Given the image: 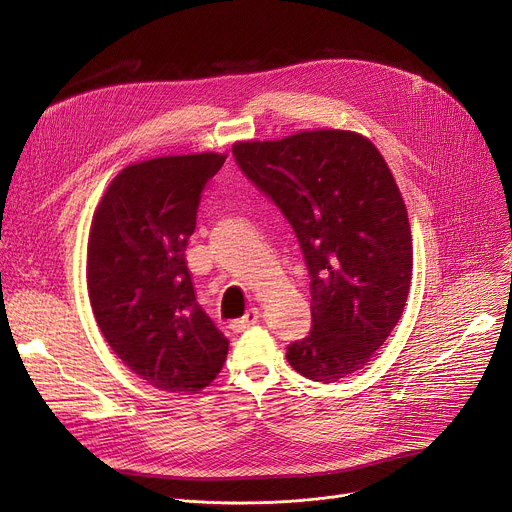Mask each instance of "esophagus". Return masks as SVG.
<instances>
[{"instance_id":"1","label":"esophagus","mask_w":512,"mask_h":512,"mask_svg":"<svg viewBox=\"0 0 512 512\" xmlns=\"http://www.w3.org/2000/svg\"><path fill=\"white\" fill-rule=\"evenodd\" d=\"M257 321H259V311H257V309H251L245 317L232 321V323H230V329H232L234 333H241V331H245V329L253 327Z\"/></svg>"}]
</instances>
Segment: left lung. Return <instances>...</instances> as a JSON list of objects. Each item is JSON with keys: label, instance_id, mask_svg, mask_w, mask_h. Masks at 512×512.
<instances>
[{"label": "left lung", "instance_id": "1", "mask_svg": "<svg viewBox=\"0 0 512 512\" xmlns=\"http://www.w3.org/2000/svg\"><path fill=\"white\" fill-rule=\"evenodd\" d=\"M232 154L284 212L309 267L313 329L288 348L290 366L321 383L350 377L385 344L412 284L410 218L383 154L348 129L234 142Z\"/></svg>", "mask_w": 512, "mask_h": 512}]
</instances>
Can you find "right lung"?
<instances>
[{
  "label": "right lung",
  "mask_w": 512,
  "mask_h": 512,
  "mask_svg": "<svg viewBox=\"0 0 512 512\" xmlns=\"http://www.w3.org/2000/svg\"><path fill=\"white\" fill-rule=\"evenodd\" d=\"M226 154L158 156L125 166L88 234L94 319L117 358L168 393H197L222 370L226 335L203 313L187 267L201 191Z\"/></svg>",
  "instance_id": "add662e5"
}]
</instances>
